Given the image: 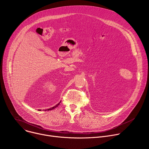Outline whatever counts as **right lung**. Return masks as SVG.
<instances>
[{"label":"right lung","mask_w":149,"mask_h":149,"mask_svg":"<svg viewBox=\"0 0 149 149\" xmlns=\"http://www.w3.org/2000/svg\"><path fill=\"white\" fill-rule=\"evenodd\" d=\"M60 102H61V101H60V102H59L58 104H56V105H55V106H54V107H52V108H50V109H48V110H46L45 111H47V110H48H48H53V109H55V108H56V107H58V105H59Z\"/></svg>","instance_id":"obj_1"}]
</instances>
